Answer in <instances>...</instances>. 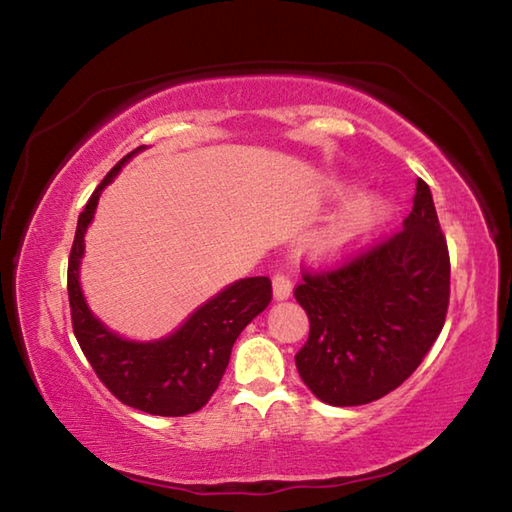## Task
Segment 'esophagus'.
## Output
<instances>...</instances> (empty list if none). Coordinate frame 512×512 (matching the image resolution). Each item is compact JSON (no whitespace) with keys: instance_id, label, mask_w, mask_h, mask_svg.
Here are the masks:
<instances>
[{"instance_id":"obj_1","label":"esophagus","mask_w":512,"mask_h":512,"mask_svg":"<svg viewBox=\"0 0 512 512\" xmlns=\"http://www.w3.org/2000/svg\"><path fill=\"white\" fill-rule=\"evenodd\" d=\"M273 292H275V299H288L290 292H292V279L288 277V273L284 270H277L273 275Z\"/></svg>"}]
</instances>
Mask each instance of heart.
Returning <instances> with one entry per match:
<instances>
[{
	"label": "heart",
	"mask_w": 512,
	"mask_h": 512,
	"mask_svg": "<svg viewBox=\"0 0 512 512\" xmlns=\"http://www.w3.org/2000/svg\"><path fill=\"white\" fill-rule=\"evenodd\" d=\"M387 215L389 204L385 198L376 193L358 195L312 235V248L323 257L352 253L374 237Z\"/></svg>",
	"instance_id": "obj_1"
}]
</instances>
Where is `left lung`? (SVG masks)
I'll return each mask as SVG.
<instances>
[{
	"instance_id": "left-lung-1",
	"label": "left lung",
	"mask_w": 512,
	"mask_h": 512,
	"mask_svg": "<svg viewBox=\"0 0 512 512\" xmlns=\"http://www.w3.org/2000/svg\"><path fill=\"white\" fill-rule=\"evenodd\" d=\"M295 299L310 319L295 361L303 383L334 407L387 396L416 372L442 332L451 259L429 184L396 233L325 270L303 268Z\"/></svg>"
}]
</instances>
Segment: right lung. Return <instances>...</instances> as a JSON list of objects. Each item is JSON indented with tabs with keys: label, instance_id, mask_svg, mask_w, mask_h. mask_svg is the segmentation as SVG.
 <instances>
[{
	"label": "right lung",
	"instance_id": "obj_1",
	"mask_svg": "<svg viewBox=\"0 0 512 512\" xmlns=\"http://www.w3.org/2000/svg\"><path fill=\"white\" fill-rule=\"evenodd\" d=\"M118 160L90 195L76 224L68 259V297L72 330L101 383L127 407L151 416H187L200 411L220 385L233 343L273 299L268 277L235 281L206 301L169 339L156 343L125 341L92 317L81 295L79 264L83 235L92 222L99 195L136 151Z\"/></svg>",
	"mask_w": 512,
	"mask_h": 512
}]
</instances>
